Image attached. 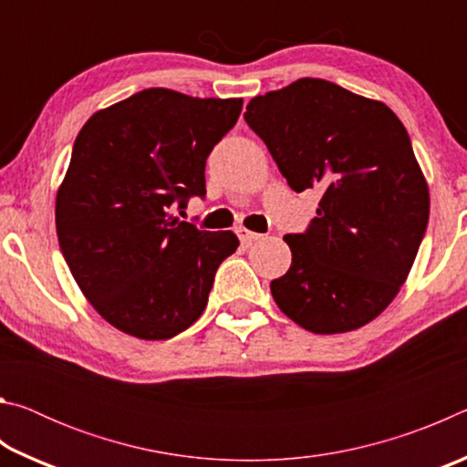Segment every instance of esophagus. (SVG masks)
<instances>
[{"label":"esophagus","instance_id":"1","mask_svg":"<svg viewBox=\"0 0 467 467\" xmlns=\"http://www.w3.org/2000/svg\"><path fill=\"white\" fill-rule=\"evenodd\" d=\"M236 234H239V239H241L243 244H251V243H255V241L262 239V234L251 233V231H247V228H236Z\"/></svg>","mask_w":467,"mask_h":467}]
</instances>
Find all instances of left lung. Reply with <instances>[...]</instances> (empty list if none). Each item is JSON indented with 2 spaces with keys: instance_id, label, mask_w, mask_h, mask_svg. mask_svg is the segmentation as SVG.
Instances as JSON below:
<instances>
[{
  "instance_id": "obj_1",
  "label": "left lung",
  "mask_w": 467,
  "mask_h": 467,
  "mask_svg": "<svg viewBox=\"0 0 467 467\" xmlns=\"http://www.w3.org/2000/svg\"><path fill=\"white\" fill-rule=\"evenodd\" d=\"M244 121L296 193L323 192L309 228L284 236L292 264L270 284L275 305L313 334L367 326L406 282L429 224V185L404 123L319 78L251 99Z\"/></svg>"
}]
</instances>
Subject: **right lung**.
Listing matches in <instances>:
<instances>
[{
  "label": "right lung",
  "mask_w": 467,
  "mask_h": 467,
  "mask_svg": "<svg viewBox=\"0 0 467 467\" xmlns=\"http://www.w3.org/2000/svg\"><path fill=\"white\" fill-rule=\"evenodd\" d=\"M243 99L148 88L97 110L78 133L55 202L66 264L110 326L169 339L200 319L233 231L172 216L205 195V158L234 128Z\"/></svg>",
  "instance_id": "1"
}]
</instances>
